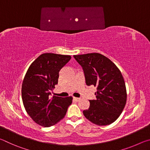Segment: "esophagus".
Masks as SVG:
<instances>
[{
    "mask_svg": "<svg viewBox=\"0 0 150 150\" xmlns=\"http://www.w3.org/2000/svg\"><path fill=\"white\" fill-rule=\"evenodd\" d=\"M73 100H75L76 102H78V101H79L81 100L80 98H77V97H73Z\"/></svg>",
    "mask_w": 150,
    "mask_h": 150,
    "instance_id": "obj_1",
    "label": "esophagus"
}]
</instances>
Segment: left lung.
<instances>
[{"instance_id":"8db88e82","label":"left lung","mask_w":150,"mask_h":150,"mask_svg":"<svg viewBox=\"0 0 150 150\" xmlns=\"http://www.w3.org/2000/svg\"><path fill=\"white\" fill-rule=\"evenodd\" d=\"M75 59L82 66L87 86L97 87L95 100L83 110L85 117L98 126L113 123L122 112L127 93L120 69L110 59L98 53L75 55Z\"/></svg>"}]
</instances>
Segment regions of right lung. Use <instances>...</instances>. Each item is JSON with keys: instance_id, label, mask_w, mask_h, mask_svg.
I'll return each mask as SVG.
<instances>
[{"instance_id": "right-lung-1", "label": "right lung", "mask_w": 150, "mask_h": 150, "mask_svg": "<svg viewBox=\"0 0 150 150\" xmlns=\"http://www.w3.org/2000/svg\"><path fill=\"white\" fill-rule=\"evenodd\" d=\"M70 55L46 53L36 58L28 69L22 85L23 105L30 118L44 127L56 124L65 117L73 97H59L51 93L57 84L59 72Z\"/></svg>"}]
</instances>
